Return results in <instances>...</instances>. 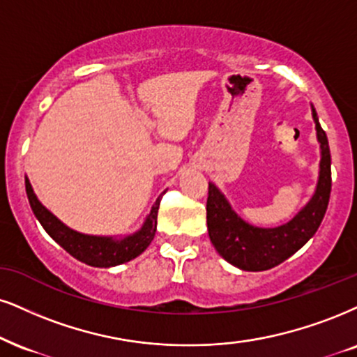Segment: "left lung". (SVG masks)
Here are the masks:
<instances>
[{"instance_id": "8db88e82", "label": "left lung", "mask_w": 357, "mask_h": 357, "mask_svg": "<svg viewBox=\"0 0 357 357\" xmlns=\"http://www.w3.org/2000/svg\"><path fill=\"white\" fill-rule=\"evenodd\" d=\"M316 132L321 144L319 180L316 193L291 222L276 228H258L243 222L231 210L225 197L208 183L206 227L215 250L231 265L245 271H265L294 255L318 230L331 193V153L326 132L321 129L313 109Z\"/></svg>"}]
</instances>
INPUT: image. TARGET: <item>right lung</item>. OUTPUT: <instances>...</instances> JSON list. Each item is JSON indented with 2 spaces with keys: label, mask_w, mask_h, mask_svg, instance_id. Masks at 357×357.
Returning a JSON list of instances; mask_svg holds the SVG:
<instances>
[{
  "label": "right lung",
  "mask_w": 357,
  "mask_h": 357,
  "mask_svg": "<svg viewBox=\"0 0 357 357\" xmlns=\"http://www.w3.org/2000/svg\"><path fill=\"white\" fill-rule=\"evenodd\" d=\"M26 193H28L31 208H33L34 215H36L44 230L50 233L51 238L63 246L69 255H73L74 258L86 263V265L109 268L130 261L132 258L139 257L151 245L153 236H155L157 212L162 197H158L147 220H145L144 227L137 233L126 236L122 240H114L107 238V236L82 235V233H77L69 227H66L46 206L41 205V202L34 195L33 187H31L28 178H26Z\"/></svg>",
  "instance_id": "obj_1"
}]
</instances>
